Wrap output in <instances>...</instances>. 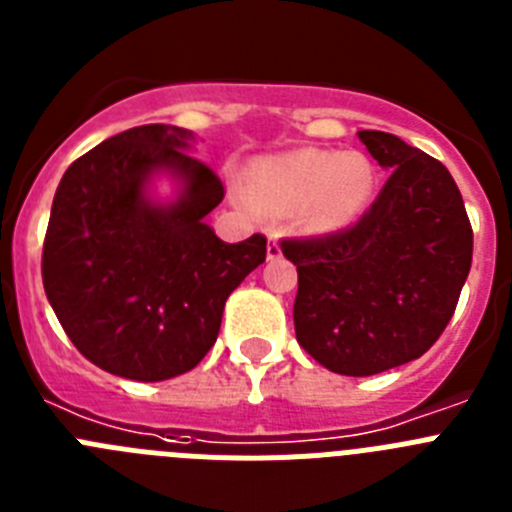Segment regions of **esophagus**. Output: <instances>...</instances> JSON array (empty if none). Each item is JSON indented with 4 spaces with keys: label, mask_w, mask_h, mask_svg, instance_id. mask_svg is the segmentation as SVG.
<instances>
[{
    "label": "esophagus",
    "mask_w": 512,
    "mask_h": 512,
    "mask_svg": "<svg viewBox=\"0 0 512 512\" xmlns=\"http://www.w3.org/2000/svg\"><path fill=\"white\" fill-rule=\"evenodd\" d=\"M266 256H269L271 261L279 259V256H282V248H279L277 238H269V246H266Z\"/></svg>",
    "instance_id": "34e87169"
}]
</instances>
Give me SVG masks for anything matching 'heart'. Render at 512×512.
<instances>
[{"mask_svg": "<svg viewBox=\"0 0 512 512\" xmlns=\"http://www.w3.org/2000/svg\"><path fill=\"white\" fill-rule=\"evenodd\" d=\"M377 187L372 158L359 151L300 148L259 161L248 189L269 210H295L297 223L312 233H333L359 223Z\"/></svg>", "mask_w": 512, "mask_h": 512, "instance_id": "obj_1", "label": "heart"}]
</instances>
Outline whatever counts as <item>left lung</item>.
<instances>
[{
	"label": "left lung",
	"mask_w": 512,
	"mask_h": 512,
	"mask_svg": "<svg viewBox=\"0 0 512 512\" xmlns=\"http://www.w3.org/2000/svg\"><path fill=\"white\" fill-rule=\"evenodd\" d=\"M359 138L392 171L374 205L354 228L282 241L297 266V341L346 377L423 356L449 325L472 266V225L449 169L392 133Z\"/></svg>",
	"instance_id": "obj_1"
}]
</instances>
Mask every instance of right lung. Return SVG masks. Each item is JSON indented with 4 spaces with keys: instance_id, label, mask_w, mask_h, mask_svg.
Instances as JSON below:
<instances>
[{
    "instance_id": "add662e5",
    "label": "right lung",
    "mask_w": 512,
    "mask_h": 512,
    "mask_svg": "<svg viewBox=\"0 0 512 512\" xmlns=\"http://www.w3.org/2000/svg\"><path fill=\"white\" fill-rule=\"evenodd\" d=\"M192 130L140 125L76 158L56 189L43 287L58 323L104 372L164 382L217 341L228 295L266 259V238L225 243L205 223L223 182L189 156ZM156 173L180 182L171 203L147 194Z\"/></svg>"
}]
</instances>
